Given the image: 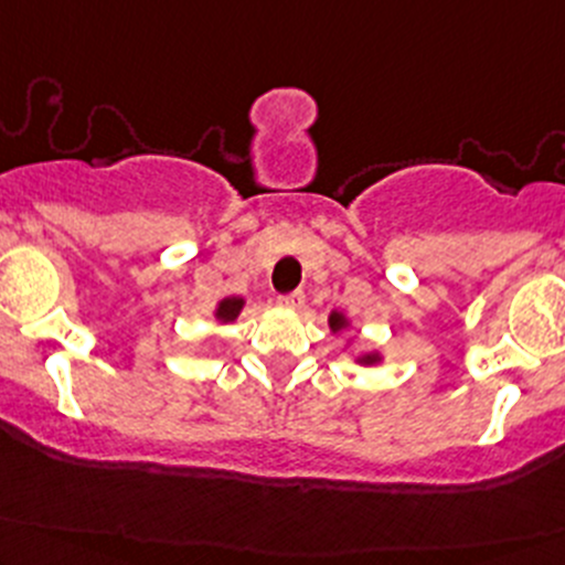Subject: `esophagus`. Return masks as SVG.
<instances>
[{"label": "esophagus", "mask_w": 565, "mask_h": 565, "mask_svg": "<svg viewBox=\"0 0 565 565\" xmlns=\"http://www.w3.org/2000/svg\"><path fill=\"white\" fill-rule=\"evenodd\" d=\"M278 306L287 308V311H300V308L306 306V295H302V292L281 295V297H278Z\"/></svg>", "instance_id": "34e87169"}]
</instances>
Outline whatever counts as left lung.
Returning a JSON list of instances; mask_svg holds the SVG:
<instances>
[{"mask_svg":"<svg viewBox=\"0 0 565 565\" xmlns=\"http://www.w3.org/2000/svg\"><path fill=\"white\" fill-rule=\"evenodd\" d=\"M327 324H330V332L332 334H340V332L349 330L351 319L343 311H330V316H327ZM349 345H351V340H345V349H349ZM353 362L362 364V367H373V364H381L383 362V353L381 351L359 353V356H353Z\"/></svg>","mask_w":565,"mask_h":565,"instance_id":"obj_1","label":"left lung"}]
</instances>
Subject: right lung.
I'll return each mask as SVG.
<instances>
[{
  "mask_svg": "<svg viewBox=\"0 0 565 565\" xmlns=\"http://www.w3.org/2000/svg\"><path fill=\"white\" fill-rule=\"evenodd\" d=\"M246 300L244 297H222L220 302L214 306V319L220 321V324H231L244 311Z\"/></svg>",
  "mask_w": 565,
  "mask_h": 565,
  "instance_id": "1",
  "label": "right lung"
}]
</instances>
